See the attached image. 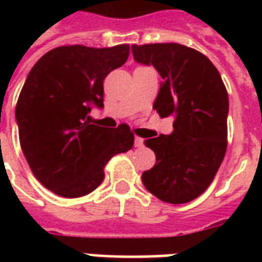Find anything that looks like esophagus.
<instances>
[{
  "instance_id": "obj_1",
  "label": "esophagus",
  "mask_w": 262,
  "mask_h": 262,
  "mask_svg": "<svg viewBox=\"0 0 262 262\" xmlns=\"http://www.w3.org/2000/svg\"><path fill=\"white\" fill-rule=\"evenodd\" d=\"M143 146V139L142 137H135V147H142Z\"/></svg>"
}]
</instances>
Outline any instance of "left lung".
Instances as JSON below:
<instances>
[{
    "label": "left lung",
    "instance_id": "left-lung-1",
    "mask_svg": "<svg viewBox=\"0 0 262 262\" xmlns=\"http://www.w3.org/2000/svg\"><path fill=\"white\" fill-rule=\"evenodd\" d=\"M132 53L163 78L153 108L161 118L174 116L170 135L144 140L156 164L143 172V185L164 202L187 203L206 191L225 159L226 86L205 54L180 43L133 45Z\"/></svg>",
    "mask_w": 262,
    "mask_h": 262
}]
</instances>
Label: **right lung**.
<instances>
[{
    "label": "right lung",
    "instance_id": "right-lung-1",
    "mask_svg": "<svg viewBox=\"0 0 262 262\" xmlns=\"http://www.w3.org/2000/svg\"><path fill=\"white\" fill-rule=\"evenodd\" d=\"M129 45L94 49L61 46L42 56L26 77L15 118L32 172L64 198L84 196L103 181V167L126 153L135 136L90 123L92 106L103 108L105 77L129 57Z\"/></svg>",
    "mask_w": 262,
    "mask_h": 262
}]
</instances>
